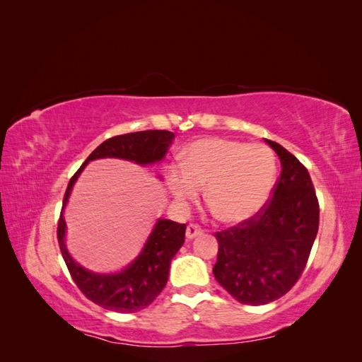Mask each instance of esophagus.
I'll return each instance as SVG.
<instances>
[{"mask_svg":"<svg viewBox=\"0 0 362 362\" xmlns=\"http://www.w3.org/2000/svg\"><path fill=\"white\" fill-rule=\"evenodd\" d=\"M201 234H202V229H201L198 225L190 223V225L187 226V229H185V237H187L189 240H192V238H194V237H198V235H201Z\"/></svg>","mask_w":362,"mask_h":362,"instance_id":"esophagus-1","label":"esophagus"}]
</instances>
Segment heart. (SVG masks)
Returning a JSON list of instances; mask_svg holds the SVG:
<instances>
[{
  "label": "heart",
  "mask_w": 362,
  "mask_h": 362,
  "mask_svg": "<svg viewBox=\"0 0 362 362\" xmlns=\"http://www.w3.org/2000/svg\"><path fill=\"white\" fill-rule=\"evenodd\" d=\"M275 177V157L267 146L222 137L193 141L182 152V164L166 169L175 199L181 205L194 201L205 185L206 202L225 223L255 216L269 199Z\"/></svg>",
  "instance_id": "b5f03b06"
}]
</instances>
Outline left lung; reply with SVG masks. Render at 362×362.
Masks as SVG:
<instances>
[{"mask_svg": "<svg viewBox=\"0 0 362 362\" xmlns=\"http://www.w3.org/2000/svg\"><path fill=\"white\" fill-rule=\"evenodd\" d=\"M266 144L281 160V177L259 213L222 233L216 281L245 305H266L291 290L319 231V201L308 170L276 141Z\"/></svg>", "mask_w": 362, "mask_h": 362, "instance_id": "left-lung-1", "label": "left lung"}]
</instances>
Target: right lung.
<instances>
[{"instance_id": "1", "label": "right lung", "mask_w": 362, "mask_h": 362, "mask_svg": "<svg viewBox=\"0 0 362 362\" xmlns=\"http://www.w3.org/2000/svg\"><path fill=\"white\" fill-rule=\"evenodd\" d=\"M173 137L175 134L166 129H148L115 136L105 140L75 172L68 184L66 193H64L57 226V238L63 259L66 262L76 287L81 290L86 298L108 311L124 314L136 313L146 308L156 300L168 282L172 258L184 245L185 223L158 218L144 249L131 264L116 273H95L78 264L68 252L66 243H64L66 222H64L63 210L69 201L75 181L78 180L81 172L90 161L100 158H120L134 161L140 166L154 164L166 156Z\"/></svg>"}]
</instances>
